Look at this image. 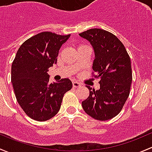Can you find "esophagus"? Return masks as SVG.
Wrapping results in <instances>:
<instances>
[{
	"mask_svg": "<svg viewBox=\"0 0 152 152\" xmlns=\"http://www.w3.org/2000/svg\"><path fill=\"white\" fill-rule=\"evenodd\" d=\"M72 86L74 88H78L80 86H81V84L80 83L77 82V81H73L72 82Z\"/></svg>",
	"mask_w": 152,
	"mask_h": 152,
	"instance_id": "1",
	"label": "esophagus"
}]
</instances>
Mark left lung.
<instances>
[{"instance_id": "obj_1", "label": "left lung", "mask_w": 152, "mask_h": 152, "mask_svg": "<svg viewBox=\"0 0 152 152\" xmlns=\"http://www.w3.org/2000/svg\"><path fill=\"white\" fill-rule=\"evenodd\" d=\"M88 40L94 50L93 70L99 78L100 88L88 86L89 96L82 102L83 110L99 121L118 115L126 102L132 80L129 56L122 42L104 30L91 28L79 34Z\"/></svg>"}]
</instances>
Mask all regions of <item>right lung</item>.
<instances>
[{
  "label": "right lung",
  "instance_id": "1",
  "mask_svg": "<svg viewBox=\"0 0 152 152\" xmlns=\"http://www.w3.org/2000/svg\"><path fill=\"white\" fill-rule=\"evenodd\" d=\"M70 37L42 32L26 40L12 65V86L19 104L32 119L45 121L60 110L64 94L72 88L68 78L50 83L48 69L57 63L61 47Z\"/></svg>",
  "mask_w": 152,
  "mask_h": 152
}]
</instances>
